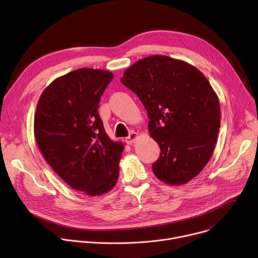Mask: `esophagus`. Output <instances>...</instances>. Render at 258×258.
<instances>
[{"label":"esophagus","mask_w":258,"mask_h":258,"mask_svg":"<svg viewBox=\"0 0 258 258\" xmlns=\"http://www.w3.org/2000/svg\"><path fill=\"white\" fill-rule=\"evenodd\" d=\"M138 133H136V132H132L131 134H130V136L126 138V142L128 143V144H132V143H134L136 140H137V138H138Z\"/></svg>","instance_id":"esophagus-1"}]
</instances>
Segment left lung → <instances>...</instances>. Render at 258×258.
I'll return each mask as SVG.
<instances>
[{
  "label": "left lung",
  "instance_id": "1",
  "mask_svg": "<svg viewBox=\"0 0 258 258\" xmlns=\"http://www.w3.org/2000/svg\"><path fill=\"white\" fill-rule=\"evenodd\" d=\"M141 100L160 147L154 174L168 185L194 178L212 156L220 125L218 98L195 66L168 56L137 61L120 79Z\"/></svg>",
  "mask_w": 258,
  "mask_h": 258
}]
</instances>
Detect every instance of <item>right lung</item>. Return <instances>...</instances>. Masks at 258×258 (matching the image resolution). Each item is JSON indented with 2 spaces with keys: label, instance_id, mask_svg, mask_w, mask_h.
I'll list each match as a JSON object with an SVG mask.
<instances>
[{
  "label": "right lung",
  "instance_id": "add662e5",
  "mask_svg": "<svg viewBox=\"0 0 258 258\" xmlns=\"http://www.w3.org/2000/svg\"><path fill=\"white\" fill-rule=\"evenodd\" d=\"M102 69L80 68L53 81L34 114V137L53 170L75 190L100 196L118 179L123 144L110 140L98 108L113 79Z\"/></svg>",
  "mask_w": 258,
  "mask_h": 258
}]
</instances>
